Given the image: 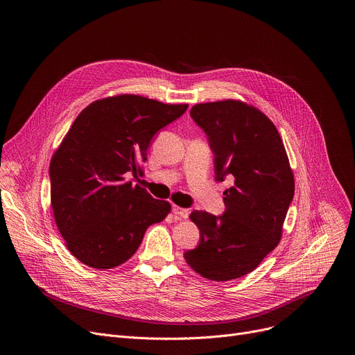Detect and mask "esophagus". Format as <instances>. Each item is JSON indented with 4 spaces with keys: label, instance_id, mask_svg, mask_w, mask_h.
Segmentation results:
<instances>
[{
    "label": "esophagus",
    "instance_id": "1",
    "mask_svg": "<svg viewBox=\"0 0 355 355\" xmlns=\"http://www.w3.org/2000/svg\"><path fill=\"white\" fill-rule=\"evenodd\" d=\"M173 212H174V215H178L180 218H184V219H187L188 215H189V211H188V209L180 208V207H177V205H173Z\"/></svg>",
    "mask_w": 355,
    "mask_h": 355
}]
</instances>
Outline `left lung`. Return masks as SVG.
<instances>
[{"instance_id":"8db88e82","label":"left lung","mask_w":355,"mask_h":355,"mask_svg":"<svg viewBox=\"0 0 355 355\" xmlns=\"http://www.w3.org/2000/svg\"><path fill=\"white\" fill-rule=\"evenodd\" d=\"M191 118L208 136L216 181L233 184L219 216L193 211L199 244L184 252L188 266L212 281L240 278L279 243L295 181L281 136L259 110L240 101L193 105Z\"/></svg>"}]
</instances>
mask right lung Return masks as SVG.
<instances>
[{"instance_id": "add662e5", "label": "right lung", "mask_w": 355, "mask_h": 355, "mask_svg": "<svg viewBox=\"0 0 355 355\" xmlns=\"http://www.w3.org/2000/svg\"><path fill=\"white\" fill-rule=\"evenodd\" d=\"M188 105H167L139 95L95 101L74 121L50 162V200L71 254L107 270L128 261L146 229L170 212L125 177L141 173L155 135Z\"/></svg>"}]
</instances>
